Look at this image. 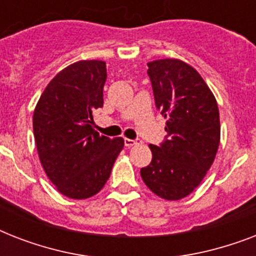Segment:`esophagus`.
<instances>
[{"label": "esophagus", "mask_w": 256, "mask_h": 256, "mask_svg": "<svg viewBox=\"0 0 256 256\" xmlns=\"http://www.w3.org/2000/svg\"><path fill=\"white\" fill-rule=\"evenodd\" d=\"M138 142H140V140H128V138H124V146H126V148H132V146L138 144Z\"/></svg>", "instance_id": "esophagus-1"}]
</instances>
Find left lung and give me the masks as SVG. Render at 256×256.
I'll return each mask as SVG.
<instances>
[{
	"instance_id": "left-lung-1",
	"label": "left lung",
	"mask_w": 256,
	"mask_h": 256,
	"mask_svg": "<svg viewBox=\"0 0 256 256\" xmlns=\"http://www.w3.org/2000/svg\"><path fill=\"white\" fill-rule=\"evenodd\" d=\"M156 106L166 118V140L150 144L152 160L140 168L146 186L158 196L178 200L199 186L214 162L220 140L219 110L200 74L186 62H148Z\"/></svg>"
}]
</instances>
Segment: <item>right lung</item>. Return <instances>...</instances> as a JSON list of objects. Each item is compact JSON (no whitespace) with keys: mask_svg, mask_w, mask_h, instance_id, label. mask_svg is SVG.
I'll use <instances>...</instances> for the list:
<instances>
[{"mask_svg":"<svg viewBox=\"0 0 256 256\" xmlns=\"http://www.w3.org/2000/svg\"><path fill=\"white\" fill-rule=\"evenodd\" d=\"M106 62L78 61L61 70L38 100L34 140L46 175L61 194L90 198L108 182L124 148L122 138L92 130V116L104 106Z\"/></svg>","mask_w":256,"mask_h":256,"instance_id":"add662e5","label":"right lung"}]
</instances>
